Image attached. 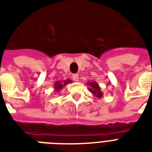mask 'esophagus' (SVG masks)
<instances>
[{
  "label": "esophagus",
  "instance_id": "obj_1",
  "mask_svg": "<svg viewBox=\"0 0 152 152\" xmlns=\"http://www.w3.org/2000/svg\"><path fill=\"white\" fill-rule=\"evenodd\" d=\"M72 78L75 82H78V75H73Z\"/></svg>",
  "mask_w": 152,
  "mask_h": 152
}]
</instances>
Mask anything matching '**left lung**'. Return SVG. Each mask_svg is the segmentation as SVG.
Instances as JSON below:
<instances>
[{"mask_svg": "<svg viewBox=\"0 0 152 152\" xmlns=\"http://www.w3.org/2000/svg\"><path fill=\"white\" fill-rule=\"evenodd\" d=\"M87 86H88V89L89 91L92 93L95 97H97V98H102L103 97L104 93L102 91V89L98 83L95 82H89L87 83Z\"/></svg>", "mask_w": 152, "mask_h": 152, "instance_id": "1", "label": "left lung"}]
</instances>
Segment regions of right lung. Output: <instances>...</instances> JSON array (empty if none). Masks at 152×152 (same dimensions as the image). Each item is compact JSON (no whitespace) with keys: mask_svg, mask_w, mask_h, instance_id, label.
I'll return each instance as SVG.
<instances>
[{"mask_svg":"<svg viewBox=\"0 0 152 152\" xmlns=\"http://www.w3.org/2000/svg\"><path fill=\"white\" fill-rule=\"evenodd\" d=\"M70 82H72V81L70 79H66V80H61V81H56L54 84V91L55 93H58L60 90L63 89V87H65Z\"/></svg>","mask_w":152,"mask_h":152,"instance_id":"obj_1","label":"right lung"}]
</instances>
